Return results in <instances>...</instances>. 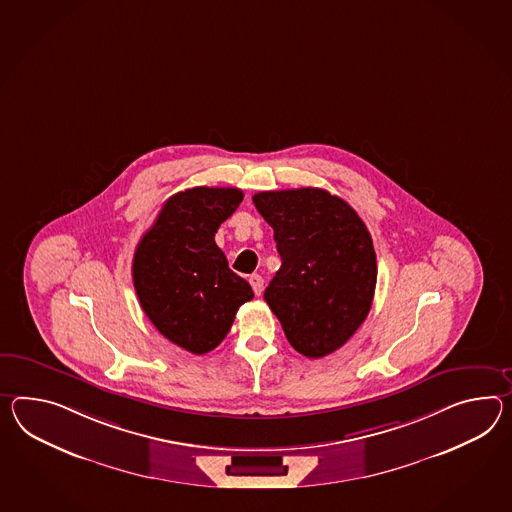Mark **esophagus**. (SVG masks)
<instances>
[{
    "label": "esophagus",
    "instance_id": "1",
    "mask_svg": "<svg viewBox=\"0 0 512 512\" xmlns=\"http://www.w3.org/2000/svg\"><path fill=\"white\" fill-rule=\"evenodd\" d=\"M250 285L255 292V296H261L262 290H264V279L259 274L250 275Z\"/></svg>",
    "mask_w": 512,
    "mask_h": 512
}]
</instances>
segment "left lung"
Here are the masks:
<instances>
[{"mask_svg":"<svg viewBox=\"0 0 512 512\" xmlns=\"http://www.w3.org/2000/svg\"><path fill=\"white\" fill-rule=\"evenodd\" d=\"M253 203L274 229L281 268L264 300L290 346L309 359L337 351L374 300L377 262L366 225L322 188L259 192Z\"/></svg>","mask_w":512,"mask_h":512,"instance_id":"8db88e82","label":"left lung"}]
</instances>
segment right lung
Segmentation results:
<instances>
[{
    "mask_svg": "<svg viewBox=\"0 0 512 512\" xmlns=\"http://www.w3.org/2000/svg\"><path fill=\"white\" fill-rule=\"evenodd\" d=\"M244 200L238 188H188L168 198L133 257L138 301L157 331L194 355L216 348L253 298L214 242Z\"/></svg>",
    "mask_w": 512,
    "mask_h": 512,
    "instance_id": "add662e5",
    "label": "right lung"
}]
</instances>
